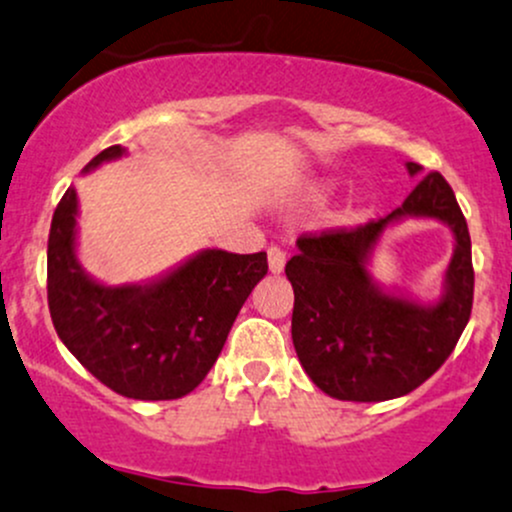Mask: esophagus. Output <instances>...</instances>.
I'll use <instances>...</instances> for the list:
<instances>
[{"label":"esophagus","instance_id":"obj_1","mask_svg":"<svg viewBox=\"0 0 512 512\" xmlns=\"http://www.w3.org/2000/svg\"><path fill=\"white\" fill-rule=\"evenodd\" d=\"M268 268H271L273 276L283 273V268H285V251L280 249V246H271V249H268Z\"/></svg>","mask_w":512,"mask_h":512}]
</instances>
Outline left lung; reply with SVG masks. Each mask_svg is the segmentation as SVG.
Masks as SVG:
<instances>
[{"mask_svg": "<svg viewBox=\"0 0 512 512\" xmlns=\"http://www.w3.org/2000/svg\"><path fill=\"white\" fill-rule=\"evenodd\" d=\"M410 175L422 166L405 163ZM405 218H434L455 236L443 293L422 303L386 289L370 273L385 229ZM285 266L295 293L293 344L310 381L337 400L381 403L427 381L459 342L474 302L471 239L452 188L430 173L403 205L356 229L302 234Z\"/></svg>", "mask_w": 512, "mask_h": 512, "instance_id": "left-lung-1", "label": "left lung"}]
</instances>
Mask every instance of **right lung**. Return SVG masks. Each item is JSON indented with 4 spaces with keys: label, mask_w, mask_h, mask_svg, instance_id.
Wrapping results in <instances>:
<instances>
[{
    "label": "right lung",
    "mask_w": 512,
    "mask_h": 512,
    "mask_svg": "<svg viewBox=\"0 0 512 512\" xmlns=\"http://www.w3.org/2000/svg\"><path fill=\"white\" fill-rule=\"evenodd\" d=\"M126 156L109 146L82 175ZM78 190L68 188L48 236V307L60 342L97 381L134 400H175L205 381L241 305L268 273L266 251L202 249L141 283L107 285L78 258Z\"/></svg>",
    "instance_id": "obj_1"
}]
</instances>
